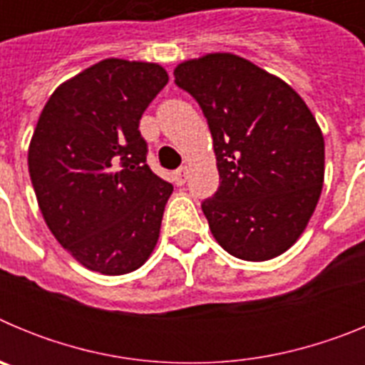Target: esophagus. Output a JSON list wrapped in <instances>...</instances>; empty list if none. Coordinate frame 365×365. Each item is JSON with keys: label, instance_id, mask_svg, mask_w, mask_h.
<instances>
[{"label": "esophagus", "instance_id": "1", "mask_svg": "<svg viewBox=\"0 0 365 365\" xmlns=\"http://www.w3.org/2000/svg\"><path fill=\"white\" fill-rule=\"evenodd\" d=\"M188 175H190V170L186 166L179 168L175 173H173V180H175L177 186H182L188 180Z\"/></svg>", "mask_w": 365, "mask_h": 365}]
</instances>
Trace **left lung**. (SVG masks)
<instances>
[{"mask_svg":"<svg viewBox=\"0 0 365 365\" xmlns=\"http://www.w3.org/2000/svg\"><path fill=\"white\" fill-rule=\"evenodd\" d=\"M175 83L205 113L219 188L202 202L228 254L267 261L298 241L320 199L325 143L302 96L282 78L232 53L179 63Z\"/></svg>","mask_w":365,"mask_h":365,"instance_id":"1","label":"left lung"}]
</instances>
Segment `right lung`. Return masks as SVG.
I'll return each mask as SVG.
<instances>
[{
	"mask_svg": "<svg viewBox=\"0 0 365 365\" xmlns=\"http://www.w3.org/2000/svg\"><path fill=\"white\" fill-rule=\"evenodd\" d=\"M166 83L159 63L108 58L58 86L38 118L29 144L38 206L86 269L133 272L159 241L173 186L146 164L138 122Z\"/></svg>",
	"mask_w": 365,
	"mask_h": 365,
	"instance_id": "obj_1",
	"label": "right lung"
}]
</instances>
